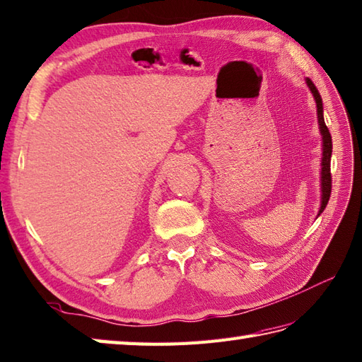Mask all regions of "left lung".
<instances>
[{"mask_svg":"<svg viewBox=\"0 0 362 362\" xmlns=\"http://www.w3.org/2000/svg\"><path fill=\"white\" fill-rule=\"evenodd\" d=\"M305 83L308 89L312 90V94L315 97V102H316V109H317V123H319V131H321V136H322V162H321V208H319V213L317 216L321 214L327 204H329V199L332 194V174H330V160H332V136H330V131L329 128L325 126L324 122V107H322V98L319 95V92L315 86V83L305 78Z\"/></svg>","mask_w":362,"mask_h":362,"instance_id":"1","label":"left lung"}]
</instances>
